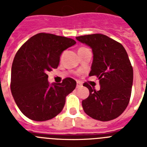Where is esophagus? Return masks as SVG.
<instances>
[{
	"label": "esophagus",
	"instance_id": "obj_1",
	"mask_svg": "<svg viewBox=\"0 0 147 147\" xmlns=\"http://www.w3.org/2000/svg\"><path fill=\"white\" fill-rule=\"evenodd\" d=\"M80 87H82V84L79 82H77V84H76V88H80Z\"/></svg>",
	"mask_w": 147,
	"mask_h": 147
}]
</instances>
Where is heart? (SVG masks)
Segmentation results:
<instances>
[{"mask_svg":"<svg viewBox=\"0 0 147 147\" xmlns=\"http://www.w3.org/2000/svg\"><path fill=\"white\" fill-rule=\"evenodd\" d=\"M85 49H88L87 48H85V47H82L80 48V49H79V51H82V50H85Z\"/></svg>","mask_w":147,"mask_h":147,"instance_id":"heart-1","label":"heart"}]
</instances>
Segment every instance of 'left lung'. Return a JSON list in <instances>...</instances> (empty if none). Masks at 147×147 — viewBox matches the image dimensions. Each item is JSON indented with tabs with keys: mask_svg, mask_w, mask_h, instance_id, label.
Instances as JSON below:
<instances>
[{
	"mask_svg": "<svg viewBox=\"0 0 147 147\" xmlns=\"http://www.w3.org/2000/svg\"><path fill=\"white\" fill-rule=\"evenodd\" d=\"M76 40L92 49L93 60L89 76H96L100 90L88 82L83 86L90 91L82 102L90 117L108 121L119 117L129 102L133 82V69L127 53L120 42L102 34L76 37Z\"/></svg>",
	"mask_w": 147,
	"mask_h": 147,
	"instance_id": "left-lung-1",
	"label": "left lung"
}]
</instances>
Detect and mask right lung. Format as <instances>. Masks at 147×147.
I'll return each instance as SVG.
<instances>
[{
  "label": "right lung",
  "instance_id": "1",
  "mask_svg": "<svg viewBox=\"0 0 147 147\" xmlns=\"http://www.w3.org/2000/svg\"><path fill=\"white\" fill-rule=\"evenodd\" d=\"M76 44L71 38L39 33L19 49L13 60L11 94L18 108L27 118L44 121L58 115L65 98L75 89L76 82L67 77L49 85L47 73L57 68L62 51Z\"/></svg>",
  "mask_w": 147,
  "mask_h": 147
}]
</instances>
